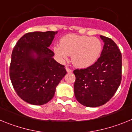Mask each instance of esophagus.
Wrapping results in <instances>:
<instances>
[{
    "mask_svg": "<svg viewBox=\"0 0 132 132\" xmlns=\"http://www.w3.org/2000/svg\"><path fill=\"white\" fill-rule=\"evenodd\" d=\"M65 69H66V71H67V73H72V71H72V69H71L70 68H69L67 66H66Z\"/></svg>",
    "mask_w": 132,
    "mask_h": 132,
    "instance_id": "esophagus-1",
    "label": "esophagus"
}]
</instances>
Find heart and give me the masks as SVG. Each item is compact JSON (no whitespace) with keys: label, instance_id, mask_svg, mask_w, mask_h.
Returning <instances> with one entry per match:
<instances>
[{"label":"heart","instance_id":"1","mask_svg":"<svg viewBox=\"0 0 132 132\" xmlns=\"http://www.w3.org/2000/svg\"><path fill=\"white\" fill-rule=\"evenodd\" d=\"M102 49V42L96 37L68 34L60 39V45H55L53 51L61 61L71 55L74 66L86 68L97 61Z\"/></svg>","mask_w":132,"mask_h":132}]
</instances>
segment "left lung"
I'll return each mask as SVG.
<instances>
[{
    "mask_svg": "<svg viewBox=\"0 0 132 132\" xmlns=\"http://www.w3.org/2000/svg\"><path fill=\"white\" fill-rule=\"evenodd\" d=\"M104 42L100 57L87 68L74 70L75 96L87 107L103 105L112 98L122 80V54L114 41L101 36Z\"/></svg>",
    "mask_w": 132,
    "mask_h": 132,
    "instance_id": "1",
    "label": "left lung"
}]
</instances>
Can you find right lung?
Segmentation results:
<instances>
[{
	"mask_svg": "<svg viewBox=\"0 0 132 132\" xmlns=\"http://www.w3.org/2000/svg\"><path fill=\"white\" fill-rule=\"evenodd\" d=\"M56 34L53 31L26 34L12 52V84L18 96L31 104L42 105L51 101L56 87L67 73L48 47Z\"/></svg>",
	"mask_w": 132,
	"mask_h": 132,
	"instance_id": "right-lung-1",
	"label": "right lung"
}]
</instances>
